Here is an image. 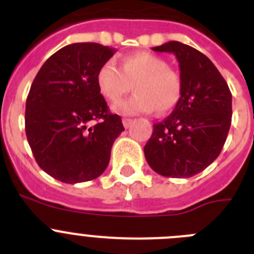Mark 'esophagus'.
<instances>
[{"label": "esophagus", "instance_id": "34e87169", "mask_svg": "<svg viewBox=\"0 0 254 254\" xmlns=\"http://www.w3.org/2000/svg\"><path fill=\"white\" fill-rule=\"evenodd\" d=\"M122 123L123 126H125V128H129L132 125V120H129V118H123Z\"/></svg>", "mask_w": 254, "mask_h": 254}]
</instances>
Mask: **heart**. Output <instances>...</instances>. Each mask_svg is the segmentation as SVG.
<instances>
[{"label":"heart","instance_id":"obj_1","mask_svg":"<svg viewBox=\"0 0 254 254\" xmlns=\"http://www.w3.org/2000/svg\"><path fill=\"white\" fill-rule=\"evenodd\" d=\"M127 100L113 105V111L125 116L160 113L172 111L178 104L183 90L182 77L170 68L164 58L147 52H137L121 60L120 67L107 61L96 71V86L109 102H118L131 90Z\"/></svg>","mask_w":254,"mask_h":254}]
</instances>
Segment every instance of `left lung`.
<instances>
[{
	"instance_id": "obj_1",
	"label": "left lung",
	"mask_w": 254,
	"mask_h": 254,
	"mask_svg": "<svg viewBox=\"0 0 254 254\" xmlns=\"http://www.w3.org/2000/svg\"><path fill=\"white\" fill-rule=\"evenodd\" d=\"M152 51L176 56L183 90L173 113L154 125L145 158L160 176L193 177L223 150L232 123V93L219 69L197 49L173 40Z\"/></svg>"
}]
</instances>
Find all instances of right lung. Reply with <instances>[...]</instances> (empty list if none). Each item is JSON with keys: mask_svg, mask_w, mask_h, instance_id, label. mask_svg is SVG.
<instances>
[{"mask_svg": "<svg viewBox=\"0 0 254 254\" xmlns=\"http://www.w3.org/2000/svg\"><path fill=\"white\" fill-rule=\"evenodd\" d=\"M98 43H73L52 55L31 84L25 132L35 160L64 183L93 181L107 169L125 131L96 86V71L114 55ZM91 120H99L89 126Z\"/></svg>", "mask_w": 254, "mask_h": 254, "instance_id": "obj_1", "label": "right lung"}]
</instances>
